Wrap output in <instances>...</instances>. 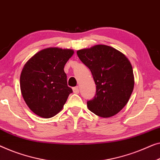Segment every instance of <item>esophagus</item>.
Instances as JSON below:
<instances>
[{
    "instance_id": "34e87169",
    "label": "esophagus",
    "mask_w": 160,
    "mask_h": 160,
    "mask_svg": "<svg viewBox=\"0 0 160 160\" xmlns=\"http://www.w3.org/2000/svg\"><path fill=\"white\" fill-rule=\"evenodd\" d=\"M73 92H74L75 94H78L79 92V87H76L73 88Z\"/></svg>"
}]
</instances>
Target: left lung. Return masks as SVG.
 Instances as JSON below:
<instances>
[{
    "label": "left lung",
    "mask_w": 160,
    "mask_h": 160,
    "mask_svg": "<svg viewBox=\"0 0 160 160\" xmlns=\"http://www.w3.org/2000/svg\"><path fill=\"white\" fill-rule=\"evenodd\" d=\"M91 71L96 94L87 101L89 110L98 116L116 115L128 103L133 90V68L121 52L112 47L97 45L76 52Z\"/></svg>",
    "instance_id": "left-lung-1"
}]
</instances>
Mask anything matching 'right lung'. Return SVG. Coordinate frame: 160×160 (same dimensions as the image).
I'll return each instance as SVG.
<instances>
[{"label":"right lung","instance_id":"add662e5","mask_svg":"<svg viewBox=\"0 0 160 160\" xmlns=\"http://www.w3.org/2000/svg\"><path fill=\"white\" fill-rule=\"evenodd\" d=\"M73 53L71 49L46 48L24 65L20 76L21 92L27 106L38 116H55L73 92L67 84L64 66Z\"/></svg>","mask_w":160,"mask_h":160}]
</instances>
